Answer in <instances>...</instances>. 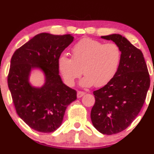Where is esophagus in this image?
Returning a JSON list of instances; mask_svg holds the SVG:
<instances>
[{
	"mask_svg": "<svg viewBox=\"0 0 154 154\" xmlns=\"http://www.w3.org/2000/svg\"><path fill=\"white\" fill-rule=\"evenodd\" d=\"M85 94V93L84 92L78 91V92H77V98H81V97H82Z\"/></svg>",
	"mask_w": 154,
	"mask_h": 154,
	"instance_id": "34e87169",
	"label": "esophagus"
}]
</instances>
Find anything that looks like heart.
<instances>
[{
    "instance_id": "b5f03b06",
    "label": "heart",
    "mask_w": 154,
    "mask_h": 154,
    "mask_svg": "<svg viewBox=\"0 0 154 154\" xmlns=\"http://www.w3.org/2000/svg\"><path fill=\"white\" fill-rule=\"evenodd\" d=\"M72 59L61 55L57 60L58 71L63 82L73 86L75 79L85 75L79 82L82 87H102L115 77L122 59V52L115 43L103 44L84 38L72 48Z\"/></svg>"
}]
</instances>
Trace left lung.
<instances>
[{"label": "left lung", "mask_w": 154, "mask_h": 154, "mask_svg": "<svg viewBox=\"0 0 154 154\" xmlns=\"http://www.w3.org/2000/svg\"><path fill=\"white\" fill-rule=\"evenodd\" d=\"M119 47L122 59L115 77L93 92L95 104L91 118L93 126L104 135L125 130L139 114L150 87V77L143 54L119 34L101 36Z\"/></svg>", "instance_id": "1"}]
</instances>
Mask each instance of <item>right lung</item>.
Instances as JSON below:
<instances>
[{"mask_svg":"<svg viewBox=\"0 0 154 154\" xmlns=\"http://www.w3.org/2000/svg\"><path fill=\"white\" fill-rule=\"evenodd\" d=\"M74 40L72 35L40 33L17 49L11 60L8 85L17 114L29 128L54 132L61 125L66 107L77 99V92L59 75L58 58ZM44 74V84L29 82L32 70Z\"/></svg>","mask_w":154,"mask_h":154,"instance_id":"1","label":"right lung"}]
</instances>
